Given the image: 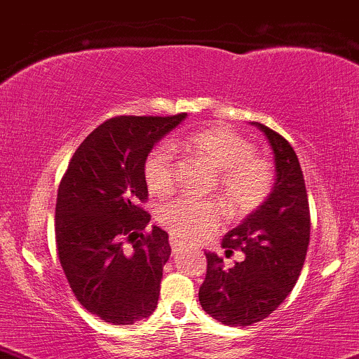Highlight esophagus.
Here are the masks:
<instances>
[{
	"label": "esophagus",
	"mask_w": 359,
	"mask_h": 359,
	"mask_svg": "<svg viewBox=\"0 0 359 359\" xmlns=\"http://www.w3.org/2000/svg\"><path fill=\"white\" fill-rule=\"evenodd\" d=\"M170 247H172V250L177 252V248L180 247V242H179V240H177V238L172 237V238H170Z\"/></svg>",
	"instance_id": "34e87169"
}]
</instances>
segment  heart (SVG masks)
I'll return each instance as SVG.
<instances>
[{
    "label": "heart",
    "instance_id": "obj_1",
    "mask_svg": "<svg viewBox=\"0 0 359 359\" xmlns=\"http://www.w3.org/2000/svg\"><path fill=\"white\" fill-rule=\"evenodd\" d=\"M180 147L202 157L219 170V190L233 215H245L269 197L273 184V170L269 162L255 157L250 140L226 127H212L189 135ZM177 165L174 151L158 146L144 161V180L151 194L167 197L175 190ZM161 225L172 237L184 242H198L210 235L224 219L217 202L198 198H175L157 213Z\"/></svg>",
    "mask_w": 359,
    "mask_h": 359
}]
</instances>
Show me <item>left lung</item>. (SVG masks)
I'll list each match as a JSON object with an SVG mask.
<instances>
[{
    "instance_id": "left-lung-1",
    "label": "left lung",
    "mask_w": 359,
    "mask_h": 359,
    "mask_svg": "<svg viewBox=\"0 0 359 359\" xmlns=\"http://www.w3.org/2000/svg\"><path fill=\"white\" fill-rule=\"evenodd\" d=\"M269 140L275 182L266 201L225 235L222 247L245 255L232 269L207 252L198 302L207 315L229 326H250L275 311L297 283L310 243V207L297 154L288 140L250 122Z\"/></svg>"
}]
</instances>
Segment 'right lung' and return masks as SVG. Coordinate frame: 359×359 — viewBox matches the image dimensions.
Returning a JSON list of instances; mask_svg holds the SVG:
<instances>
[{
	"label": "right lung",
	"instance_id": "add662e5",
	"mask_svg": "<svg viewBox=\"0 0 359 359\" xmlns=\"http://www.w3.org/2000/svg\"><path fill=\"white\" fill-rule=\"evenodd\" d=\"M185 117L106 121L83 140L59 184V262L78 302L106 323L134 325L157 308L170 245L158 226L142 233L151 222L140 207L147 198L144 161ZM126 238L135 242L130 251Z\"/></svg>",
	"mask_w": 359,
	"mask_h": 359
}]
</instances>
